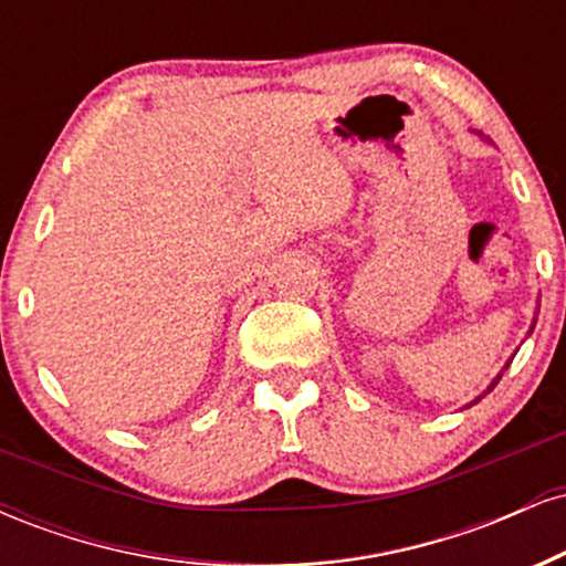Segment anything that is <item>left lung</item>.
<instances>
[{
	"mask_svg": "<svg viewBox=\"0 0 566 566\" xmlns=\"http://www.w3.org/2000/svg\"><path fill=\"white\" fill-rule=\"evenodd\" d=\"M497 380H500V375H497V378H495V380H492V382H490V386H486V391H484V394H490V391H492V388H495V386H497ZM484 394H482V396H484ZM482 396H479V399H482ZM479 399H476V401H479Z\"/></svg>",
	"mask_w": 566,
	"mask_h": 566,
	"instance_id": "8db88e82",
	"label": "left lung"
}]
</instances>
